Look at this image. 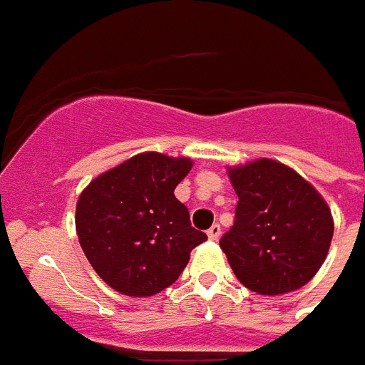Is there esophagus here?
<instances>
[{"label": "esophagus", "mask_w": 365, "mask_h": 365, "mask_svg": "<svg viewBox=\"0 0 365 365\" xmlns=\"http://www.w3.org/2000/svg\"><path fill=\"white\" fill-rule=\"evenodd\" d=\"M220 233H222L220 226H218V224H212L211 228L207 230V237L211 239V241H218V237H220Z\"/></svg>", "instance_id": "esophagus-1"}]
</instances>
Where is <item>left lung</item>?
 Here are the masks:
<instances>
[{
    "label": "left lung",
    "instance_id": "left-lung-1",
    "mask_svg": "<svg viewBox=\"0 0 365 365\" xmlns=\"http://www.w3.org/2000/svg\"><path fill=\"white\" fill-rule=\"evenodd\" d=\"M235 222L220 239L249 290L279 296L305 287L324 264L334 235L326 200L298 171L271 158L228 168Z\"/></svg>",
    "mask_w": 365,
    "mask_h": 365
}]
</instances>
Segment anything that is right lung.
<instances>
[{"label": "right lung", "mask_w": 365, "mask_h": 365, "mask_svg": "<svg viewBox=\"0 0 365 365\" xmlns=\"http://www.w3.org/2000/svg\"><path fill=\"white\" fill-rule=\"evenodd\" d=\"M194 162L141 153L98 175L75 209L78 243L113 290L148 298L171 287L207 235L194 230L175 188Z\"/></svg>", "instance_id": "obj_1"}]
</instances>
